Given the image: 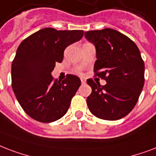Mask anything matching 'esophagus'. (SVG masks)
<instances>
[{"instance_id": "1", "label": "esophagus", "mask_w": 156, "mask_h": 156, "mask_svg": "<svg viewBox=\"0 0 156 156\" xmlns=\"http://www.w3.org/2000/svg\"><path fill=\"white\" fill-rule=\"evenodd\" d=\"M81 83H82V84H85V80L81 79Z\"/></svg>"}]
</instances>
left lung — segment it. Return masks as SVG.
Masks as SVG:
<instances>
[{"instance_id": "obj_1", "label": "left lung", "mask_w": 156, "mask_h": 156, "mask_svg": "<svg viewBox=\"0 0 156 156\" xmlns=\"http://www.w3.org/2000/svg\"><path fill=\"white\" fill-rule=\"evenodd\" d=\"M84 37L96 48L95 76L107 81L101 85L87 80L92 88L88 107L100 119H121L133 109L144 85L145 66L139 49L132 40L112 28L89 31Z\"/></svg>"}]
</instances>
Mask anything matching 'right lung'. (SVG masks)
<instances>
[{
    "instance_id": "add662e5",
    "label": "right lung",
    "mask_w": 156,
    "mask_h": 156,
    "mask_svg": "<svg viewBox=\"0 0 156 156\" xmlns=\"http://www.w3.org/2000/svg\"><path fill=\"white\" fill-rule=\"evenodd\" d=\"M82 30L41 29L23 40L11 67L12 88L19 104L32 119L50 123L62 118L80 86V80L67 75L62 81L51 76L62 62L68 45L81 39Z\"/></svg>"
}]
</instances>
